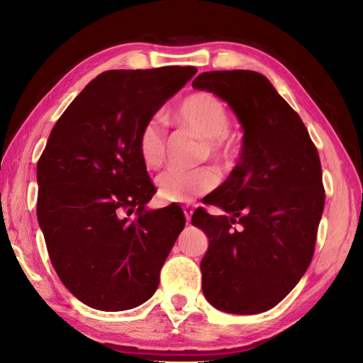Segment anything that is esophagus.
Here are the masks:
<instances>
[{"instance_id":"esophagus-1","label":"esophagus","mask_w":363,"mask_h":363,"mask_svg":"<svg viewBox=\"0 0 363 363\" xmlns=\"http://www.w3.org/2000/svg\"><path fill=\"white\" fill-rule=\"evenodd\" d=\"M182 211H184V216H186V220H187V223H189L190 218H191V214H194V208L187 204V206H184Z\"/></svg>"}]
</instances>
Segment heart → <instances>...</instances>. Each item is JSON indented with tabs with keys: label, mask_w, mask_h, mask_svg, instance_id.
Segmentation results:
<instances>
[{
	"label": "heart",
	"mask_w": 363,
	"mask_h": 363,
	"mask_svg": "<svg viewBox=\"0 0 363 363\" xmlns=\"http://www.w3.org/2000/svg\"><path fill=\"white\" fill-rule=\"evenodd\" d=\"M176 119L182 127L203 140L201 159L209 157L225 163L233 155V138L230 135L231 116L225 104L211 92H195L184 99L177 106ZM141 160L147 168H159L165 160L167 140L160 119L152 118L141 127L137 140ZM159 196L165 203H187L214 190L218 174L211 168H196L191 172L168 169L155 179Z\"/></svg>",
	"instance_id": "obj_1"
}]
</instances>
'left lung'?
<instances>
[{
    "label": "left lung",
    "mask_w": 363,
    "mask_h": 363,
    "mask_svg": "<svg viewBox=\"0 0 363 363\" xmlns=\"http://www.w3.org/2000/svg\"><path fill=\"white\" fill-rule=\"evenodd\" d=\"M191 86L228 104L244 130L238 165L204 198L226 216H191L209 238L203 294L225 313H262L285 299L313 258L325 200L321 162L301 116L264 75L214 70Z\"/></svg>",
    "instance_id": "obj_1"
}]
</instances>
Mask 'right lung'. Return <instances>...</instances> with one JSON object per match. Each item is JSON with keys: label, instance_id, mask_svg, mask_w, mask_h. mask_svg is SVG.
Masks as SVG:
<instances>
[{"label": "right lung", "instance_id": "right-lung-1", "mask_svg": "<svg viewBox=\"0 0 363 363\" xmlns=\"http://www.w3.org/2000/svg\"><path fill=\"white\" fill-rule=\"evenodd\" d=\"M196 67L108 70L86 84L50 133L38 162V220L48 257L88 307H138L186 226L181 208L149 211L155 194L138 133ZM135 210L133 220L123 217Z\"/></svg>", "mask_w": 363, "mask_h": 363}]
</instances>
